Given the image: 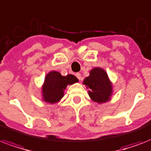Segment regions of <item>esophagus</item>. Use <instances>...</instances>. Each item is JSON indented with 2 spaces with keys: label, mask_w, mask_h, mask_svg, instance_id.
<instances>
[{
  "label": "esophagus",
  "mask_w": 151,
  "mask_h": 151,
  "mask_svg": "<svg viewBox=\"0 0 151 151\" xmlns=\"http://www.w3.org/2000/svg\"><path fill=\"white\" fill-rule=\"evenodd\" d=\"M76 76L77 78H78V79H79V80L81 79V74H80V73H79V72H78V73H76Z\"/></svg>",
  "instance_id": "34e87169"
}]
</instances>
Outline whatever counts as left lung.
<instances>
[{"mask_svg":"<svg viewBox=\"0 0 151 151\" xmlns=\"http://www.w3.org/2000/svg\"><path fill=\"white\" fill-rule=\"evenodd\" d=\"M87 88L89 96L95 102L104 103L110 99L113 89L108 75L101 68H95L90 72V76L83 80Z\"/></svg>","mask_w":151,"mask_h":151,"instance_id":"1","label":"left lung"}]
</instances>
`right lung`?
Here are the masks:
<instances>
[{
  "instance_id": "obj_1",
  "label": "right lung",
  "mask_w": 151,
  "mask_h": 151,
  "mask_svg": "<svg viewBox=\"0 0 151 151\" xmlns=\"http://www.w3.org/2000/svg\"><path fill=\"white\" fill-rule=\"evenodd\" d=\"M78 81L73 75L62 76L58 72H50L46 75L42 86L43 100L49 103H56L63 98L66 86Z\"/></svg>"
}]
</instances>
